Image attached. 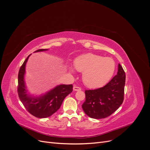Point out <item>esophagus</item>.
I'll return each mask as SVG.
<instances>
[{"mask_svg":"<svg viewBox=\"0 0 150 150\" xmlns=\"http://www.w3.org/2000/svg\"><path fill=\"white\" fill-rule=\"evenodd\" d=\"M81 89V88H79V87H78V86H74V87H73V90L74 91H80Z\"/></svg>","mask_w":150,"mask_h":150,"instance_id":"34e87169","label":"esophagus"}]
</instances>
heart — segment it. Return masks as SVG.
<instances>
[{
  "mask_svg": "<svg viewBox=\"0 0 150 150\" xmlns=\"http://www.w3.org/2000/svg\"><path fill=\"white\" fill-rule=\"evenodd\" d=\"M75 69L83 72L82 78L88 88L100 87L107 83L115 71V61L111 57H103L91 53L81 55L74 60ZM69 71L74 73V69L69 67Z\"/></svg>",
  "mask_w": 150,
  "mask_h": 150,
  "instance_id": "obj_1",
  "label": "heart"
}]
</instances>
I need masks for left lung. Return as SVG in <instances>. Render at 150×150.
I'll return each instance as SVG.
<instances>
[{
	"label": "left lung",
	"instance_id": "1",
	"mask_svg": "<svg viewBox=\"0 0 150 150\" xmlns=\"http://www.w3.org/2000/svg\"><path fill=\"white\" fill-rule=\"evenodd\" d=\"M125 72L119 64L117 74L103 88L86 90L82 108L86 115L94 119L110 116L120 108L124 99Z\"/></svg>",
	"mask_w": 150,
	"mask_h": 150
}]
</instances>
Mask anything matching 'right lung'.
Masks as SVG:
<instances>
[{
    "label": "right lung",
    "mask_w": 150,
    "mask_h": 150,
    "mask_svg": "<svg viewBox=\"0 0 150 150\" xmlns=\"http://www.w3.org/2000/svg\"><path fill=\"white\" fill-rule=\"evenodd\" d=\"M48 51V49H38L34 52ZM30 55L21 67L18 74L17 92L21 101L32 115L39 118L51 116L60 108L64 98L72 91V84L57 85L46 93L34 96L28 93L24 76L25 66Z\"/></svg>",
    "instance_id": "obj_1"
}]
</instances>
